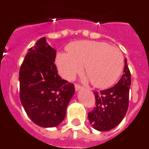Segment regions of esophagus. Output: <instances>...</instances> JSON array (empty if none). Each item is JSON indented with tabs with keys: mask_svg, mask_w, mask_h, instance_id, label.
Listing matches in <instances>:
<instances>
[{
	"mask_svg": "<svg viewBox=\"0 0 149 149\" xmlns=\"http://www.w3.org/2000/svg\"><path fill=\"white\" fill-rule=\"evenodd\" d=\"M74 87H75V90H76V91H78L79 89H82L83 86H81V85H79V84H74Z\"/></svg>",
	"mask_w": 149,
	"mask_h": 149,
	"instance_id": "obj_1",
	"label": "esophagus"
}]
</instances>
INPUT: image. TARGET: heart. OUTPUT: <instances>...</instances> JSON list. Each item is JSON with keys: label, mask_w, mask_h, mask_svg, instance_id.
Instances as JSON below:
<instances>
[{"label": "heart", "mask_w": 149, "mask_h": 149, "mask_svg": "<svg viewBox=\"0 0 149 149\" xmlns=\"http://www.w3.org/2000/svg\"><path fill=\"white\" fill-rule=\"evenodd\" d=\"M68 53L56 55V65L65 78L72 80L82 71L93 86L107 88L115 84L122 74L124 57L122 52L107 43L80 41L68 46Z\"/></svg>", "instance_id": "1"}]
</instances>
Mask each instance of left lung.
<instances>
[{
	"label": "left lung",
	"instance_id": "8db88e82",
	"mask_svg": "<svg viewBox=\"0 0 149 149\" xmlns=\"http://www.w3.org/2000/svg\"><path fill=\"white\" fill-rule=\"evenodd\" d=\"M131 84V72L125 59L124 74L119 82L110 89L94 92L95 107L88 113V118L95 129L110 131L122 122L128 108Z\"/></svg>",
	"mask_w": 149,
	"mask_h": 149
}]
</instances>
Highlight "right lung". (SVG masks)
<instances>
[{
	"label": "right lung",
	"mask_w": 149,
	"mask_h": 149,
	"mask_svg": "<svg viewBox=\"0 0 149 149\" xmlns=\"http://www.w3.org/2000/svg\"><path fill=\"white\" fill-rule=\"evenodd\" d=\"M56 50L41 38L29 48L20 67V100L30 119L42 127L60 125L74 93V86L57 74Z\"/></svg>",
	"instance_id": "obj_1"
}]
</instances>
